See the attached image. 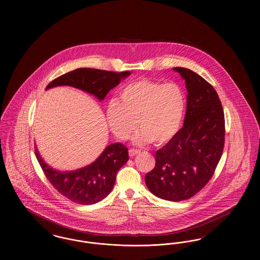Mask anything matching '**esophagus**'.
Segmentation results:
<instances>
[{
  "mask_svg": "<svg viewBox=\"0 0 260 260\" xmlns=\"http://www.w3.org/2000/svg\"><path fill=\"white\" fill-rule=\"evenodd\" d=\"M139 150H136V149H129V151H128V155H129V157H135L136 156L137 154H139Z\"/></svg>",
  "mask_w": 260,
  "mask_h": 260,
  "instance_id": "obj_1",
  "label": "esophagus"
}]
</instances>
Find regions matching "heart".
<instances>
[{
    "label": "heart",
    "mask_w": 260,
    "mask_h": 260,
    "mask_svg": "<svg viewBox=\"0 0 260 260\" xmlns=\"http://www.w3.org/2000/svg\"><path fill=\"white\" fill-rule=\"evenodd\" d=\"M186 109V96L175 84L138 80L125 85L106 106V121L113 135L126 139L138 125L134 141L164 145L179 133Z\"/></svg>",
    "instance_id": "b5f03b06"
}]
</instances>
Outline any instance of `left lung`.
Instances as JSON below:
<instances>
[{
    "label": "left lung",
    "mask_w": 260,
    "mask_h": 260,
    "mask_svg": "<svg viewBox=\"0 0 260 260\" xmlns=\"http://www.w3.org/2000/svg\"><path fill=\"white\" fill-rule=\"evenodd\" d=\"M173 70L185 81L188 91L184 123L177 136L156 152V166L145 175V183L155 196L179 202L210 181L222 155L225 122L213 87L190 69Z\"/></svg>",
    "instance_id": "left-lung-1"
}]
</instances>
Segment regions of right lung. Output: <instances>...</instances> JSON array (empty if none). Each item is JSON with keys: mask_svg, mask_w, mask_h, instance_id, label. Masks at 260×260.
Segmentation results:
<instances>
[{"mask_svg": "<svg viewBox=\"0 0 260 260\" xmlns=\"http://www.w3.org/2000/svg\"><path fill=\"white\" fill-rule=\"evenodd\" d=\"M131 75L129 71L121 73L105 70L79 68L56 78L47 86L51 87L69 86L76 87L99 100H103L112 88ZM38 161L53 186L61 195L80 205H91L107 197L113 189L118 171L128 160L127 148L117 142L108 145L99 158L84 168L62 172L52 169L35 149Z\"/></svg>", "mask_w": 260, "mask_h": 260, "instance_id": "add662e5", "label": "right lung"}]
</instances>
